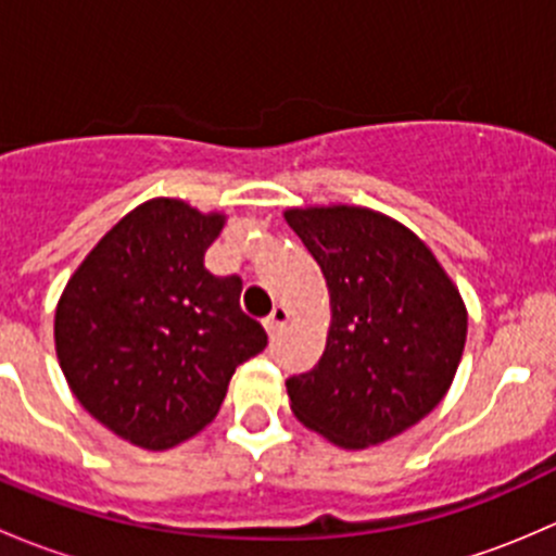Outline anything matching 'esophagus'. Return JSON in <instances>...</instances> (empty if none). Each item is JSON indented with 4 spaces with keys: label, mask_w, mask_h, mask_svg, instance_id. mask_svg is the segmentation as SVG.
Segmentation results:
<instances>
[{
    "label": "esophagus",
    "mask_w": 556,
    "mask_h": 556,
    "mask_svg": "<svg viewBox=\"0 0 556 556\" xmlns=\"http://www.w3.org/2000/svg\"><path fill=\"white\" fill-rule=\"evenodd\" d=\"M290 319V312H288V306H282V304H277L271 309V314H268L266 319H263V325H266V330L268 333H277L279 328H282L285 323H288Z\"/></svg>",
    "instance_id": "34e87169"
}]
</instances>
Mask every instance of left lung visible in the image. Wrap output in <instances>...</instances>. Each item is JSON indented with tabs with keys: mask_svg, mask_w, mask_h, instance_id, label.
<instances>
[{
	"mask_svg": "<svg viewBox=\"0 0 556 556\" xmlns=\"http://www.w3.org/2000/svg\"><path fill=\"white\" fill-rule=\"evenodd\" d=\"M285 220L330 293L325 352L290 377V408L344 450L382 444L433 412L463 357L468 312L430 247L366 206H306Z\"/></svg>",
	"mask_w": 556,
	"mask_h": 556,
	"instance_id": "left-lung-1",
	"label": "left lung"
}]
</instances>
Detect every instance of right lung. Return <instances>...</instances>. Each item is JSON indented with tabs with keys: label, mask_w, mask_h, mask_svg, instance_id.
I'll list each match as a JSON object with an SVG mask.
<instances>
[{
	"label": "right lung",
	"mask_w": 556,
	"mask_h": 556,
	"mask_svg": "<svg viewBox=\"0 0 556 556\" xmlns=\"http://www.w3.org/2000/svg\"><path fill=\"white\" fill-rule=\"evenodd\" d=\"M226 215L179 199L128 212L88 252L55 309V355L93 419L172 450L215 419L237 366L268 344L242 312V279L204 268Z\"/></svg>",
	"instance_id": "obj_1"
}]
</instances>
